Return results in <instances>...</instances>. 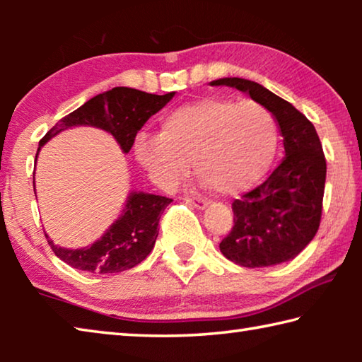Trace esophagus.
I'll return each mask as SVG.
<instances>
[{
  "label": "esophagus",
  "instance_id": "obj_1",
  "mask_svg": "<svg viewBox=\"0 0 362 362\" xmlns=\"http://www.w3.org/2000/svg\"><path fill=\"white\" fill-rule=\"evenodd\" d=\"M183 199H185L187 204L198 207V209H204V207L207 206V203H206L203 198H196V196H185V198H183Z\"/></svg>",
  "mask_w": 362,
  "mask_h": 362
}]
</instances>
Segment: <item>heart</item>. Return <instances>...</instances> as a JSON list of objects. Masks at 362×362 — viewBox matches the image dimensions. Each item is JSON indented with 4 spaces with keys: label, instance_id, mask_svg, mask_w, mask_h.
<instances>
[{
    "label": "heart",
    "instance_id": "b5f03b06",
    "mask_svg": "<svg viewBox=\"0 0 362 362\" xmlns=\"http://www.w3.org/2000/svg\"><path fill=\"white\" fill-rule=\"evenodd\" d=\"M276 145V121L262 103L207 97L170 112L159 137L144 134L134 151L158 185H177L194 163L201 179L233 196L263 179Z\"/></svg>",
    "mask_w": 362,
    "mask_h": 362
}]
</instances>
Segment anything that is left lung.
Instances as JSON below:
<instances>
[{"mask_svg": "<svg viewBox=\"0 0 362 362\" xmlns=\"http://www.w3.org/2000/svg\"><path fill=\"white\" fill-rule=\"evenodd\" d=\"M211 84L236 88L267 107L281 127L286 151L265 182L233 201L235 225L220 250L246 268L292 260L313 240L322 216L327 168L313 122L259 83L222 78Z\"/></svg>", "mask_w": 362, "mask_h": 362, "instance_id": "obj_1", "label": "left lung"}]
</instances>
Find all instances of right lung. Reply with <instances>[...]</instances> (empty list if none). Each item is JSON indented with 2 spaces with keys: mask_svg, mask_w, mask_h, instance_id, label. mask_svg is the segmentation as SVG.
<instances>
[{
  "mask_svg": "<svg viewBox=\"0 0 362 362\" xmlns=\"http://www.w3.org/2000/svg\"><path fill=\"white\" fill-rule=\"evenodd\" d=\"M174 94L158 95L131 88L110 89L64 116L40 140V148L64 129L86 124L108 131L118 140L122 151L127 153L134 145L137 132L150 116L166 105ZM170 203L173 199L166 196L142 192L131 193L121 217L93 246L71 250L54 246L47 235L46 240L52 252L73 268L100 274L124 272L145 260L155 247L159 218Z\"/></svg>",
  "mask_w": 362,
  "mask_h": 362,
  "instance_id": "obj_1",
  "label": "right lung"
}]
</instances>
